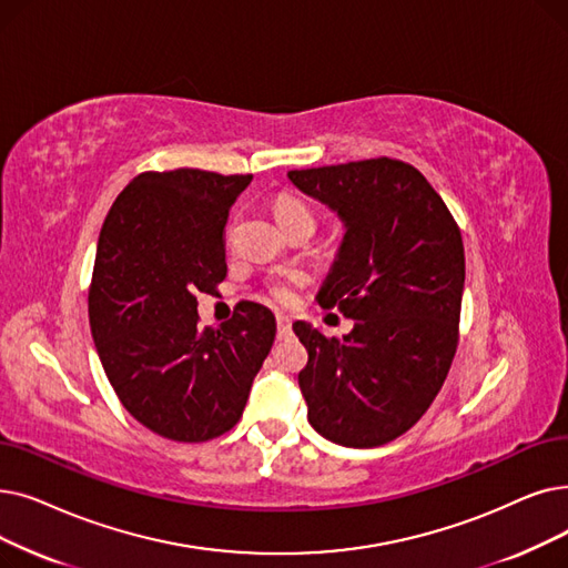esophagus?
<instances>
[{
  "label": "esophagus",
  "mask_w": 568,
  "mask_h": 568,
  "mask_svg": "<svg viewBox=\"0 0 568 568\" xmlns=\"http://www.w3.org/2000/svg\"><path fill=\"white\" fill-rule=\"evenodd\" d=\"M276 327H278V338H285V336L292 334V323H290V317H285V315L276 317Z\"/></svg>",
  "instance_id": "obj_1"
}]
</instances>
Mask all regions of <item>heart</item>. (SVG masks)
<instances>
[{
	"instance_id": "b5f03b06",
	"label": "heart",
	"mask_w": 568,
	"mask_h": 568,
	"mask_svg": "<svg viewBox=\"0 0 568 568\" xmlns=\"http://www.w3.org/2000/svg\"><path fill=\"white\" fill-rule=\"evenodd\" d=\"M274 213H276L278 225H283V223H294V220H306V223H313L311 209H308L302 200H297V196H290V194L278 196L276 206H274ZM271 297L283 302V300H287V290H285L283 285L271 287Z\"/></svg>"
}]
</instances>
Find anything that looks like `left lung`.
Returning a JSON list of instances; mask_svg holds the SVG:
<instances>
[{
    "instance_id": "8db88e82",
    "label": "left lung",
    "mask_w": 568,
    "mask_h": 568,
    "mask_svg": "<svg viewBox=\"0 0 568 568\" xmlns=\"http://www.w3.org/2000/svg\"><path fill=\"white\" fill-rule=\"evenodd\" d=\"M287 179L343 223L315 300L355 323L341 338L304 320L292 325L308 351L300 372L308 423L345 448L383 446L420 420L448 376L464 292L462 234L427 179L399 160L287 171Z\"/></svg>"
}]
</instances>
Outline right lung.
<instances>
[{"instance_id":"right-lung-1","label":"right lung","mask_w":568,"mask_h":568,"mask_svg":"<svg viewBox=\"0 0 568 568\" xmlns=\"http://www.w3.org/2000/svg\"><path fill=\"white\" fill-rule=\"evenodd\" d=\"M253 176L145 171L118 194L97 241L88 297L97 355L132 417L200 443L230 432L276 336L266 306L196 325V292L227 276L223 230Z\"/></svg>"}]
</instances>
